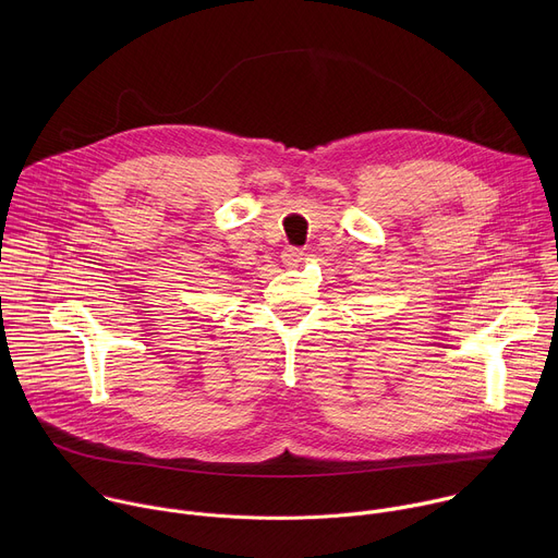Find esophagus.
<instances>
[{"label": "esophagus", "mask_w": 558, "mask_h": 558, "mask_svg": "<svg viewBox=\"0 0 558 558\" xmlns=\"http://www.w3.org/2000/svg\"><path fill=\"white\" fill-rule=\"evenodd\" d=\"M304 250H298V247H289V250H284L282 252V263L287 265V267H298L302 260H304Z\"/></svg>", "instance_id": "esophagus-1"}]
</instances>
